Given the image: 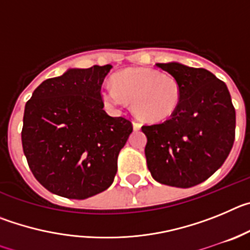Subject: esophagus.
I'll list each match as a JSON object with an SVG mask.
<instances>
[{"label": "esophagus", "mask_w": 250, "mask_h": 250, "mask_svg": "<svg viewBox=\"0 0 250 250\" xmlns=\"http://www.w3.org/2000/svg\"><path fill=\"white\" fill-rule=\"evenodd\" d=\"M132 126H134V130H140V127H141V124L139 123V121L134 120V121H132Z\"/></svg>", "instance_id": "34e87169"}]
</instances>
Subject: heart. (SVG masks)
I'll return each instance as SVG.
<instances>
[{"label":"heart","mask_w":250,"mask_h":250,"mask_svg":"<svg viewBox=\"0 0 250 250\" xmlns=\"http://www.w3.org/2000/svg\"><path fill=\"white\" fill-rule=\"evenodd\" d=\"M112 85L101 92L104 101L112 107L129 101L134 114L147 123L171 118L182 99V87L175 77L151 68H126L115 75Z\"/></svg>","instance_id":"b5f03b06"}]
</instances>
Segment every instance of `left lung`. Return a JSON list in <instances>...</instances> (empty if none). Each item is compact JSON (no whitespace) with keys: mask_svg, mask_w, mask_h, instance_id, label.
Listing matches in <instances>:
<instances>
[{"mask_svg":"<svg viewBox=\"0 0 250 250\" xmlns=\"http://www.w3.org/2000/svg\"><path fill=\"white\" fill-rule=\"evenodd\" d=\"M182 87L178 109L164 123L144 125L146 164L161 184L191 188L210 178L235 138V109L224 83L205 68L156 63Z\"/></svg>","mask_w":250,"mask_h":250,"instance_id":"obj_1","label":"left lung"}]
</instances>
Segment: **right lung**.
<instances>
[{"mask_svg": "<svg viewBox=\"0 0 250 250\" xmlns=\"http://www.w3.org/2000/svg\"><path fill=\"white\" fill-rule=\"evenodd\" d=\"M111 67L70 68L43 81L26 103L22 147L34 176L51 193L86 199L114 182L132 124L103 109L101 85Z\"/></svg>", "mask_w": 250, "mask_h": 250, "instance_id": "right-lung-1", "label": "right lung"}]
</instances>
